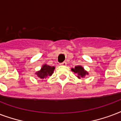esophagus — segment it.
Masks as SVG:
<instances>
[{
	"label": "esophagus",
	"instance_id": "esophagus-1",
	"mask_svg": "<svg viewBox=\"0 0 121 121\" xmlns=\"http://www.w3.org/2000/svg\"><path fill=\"white\" fill-rule=\"evenodd\" d=\"M60 65H63V66H65V65H67V64H66V62H62V63L60 64Z\"/></svg>",
	"mask_w": 121,
	"mask_h": 121
}]
</instances>
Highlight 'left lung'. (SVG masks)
<instances>
[{
	"label": "left lung",
	"mask_w": 121,
	"mask_h": 121,
	"mask_svg": "<svg viewBox=\"0 0 121 121\" xmlns=\"http://www.w3.org/2000/svg\"><path fill=\"white\" fill-rule=\"evenodd\" d=\"M71 70L73 71L74 73L76 74H77L78 76L77 77L78 78H84L85 77L87 74H88V73L84 69L82 66L81 65H77V66H75L74 69L72 68Z\"/></svg>",
	"instance_id": "8db88e82"
}]
</instances>
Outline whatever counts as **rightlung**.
<instances>
[{
    "label": "right lung",
    "instance_id": "1",
    "mask_svg": "<svg viewBox=\"0 0 121 121\" xmlns=\"http://www.w3.org/2000/svg\"><path fill=\"white\" fill-rule=\"evenodd\" d=\"M54 69H55L54 66H50V65L45 64V65H42V67L40 71L36 72V74L39 78L43 79L48 76H52L54 73Z\"/></svg>",
    "mask_w": 121,
    "mask_h": 121
}]
</instances>
